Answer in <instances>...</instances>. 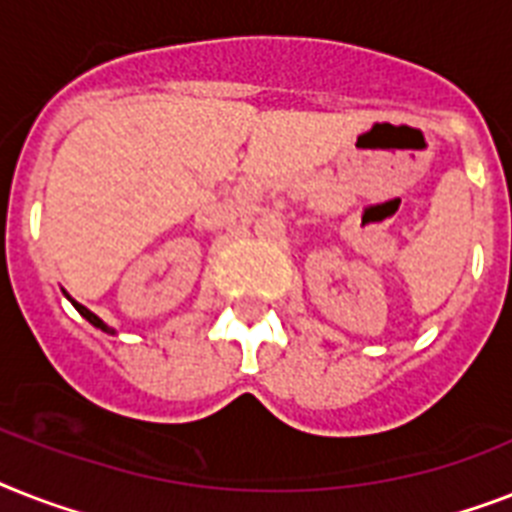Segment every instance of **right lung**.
<instances>
[{
  "instance_id": "1",
  "label": "right lung",
  "mask_w": 512,
  "mask_h": 512,
  "mask_svg": "<svg viewBox=\"0 0 512 512\" xmlns=\"http://www.w3.org/2000/svg\"><path fill=\"white\" fill-rule=\"evenodd\" d=\"M70 302H73V299H70ZM73 307H76L78 313H81V315H83V318H86V321H89V323H91V326H97V328H102V331H107V334H115V331H112V328H110V326H105V323L99 321L97 315L91 313V310H86V307H83V305H78V302H73Z\"/></svg>"
}]
</instances>
